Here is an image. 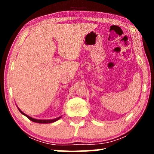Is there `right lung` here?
Wrapping results in <instances>:
<instances>
[{"label": "right lung", "mask_w": 154, "mask_h": 154, "mask_svg": "<svg viewBox=\"0 0 154 154\" xmlns=\"http://www.w3.org/2000/svg\"><path fill=\"white\" fill-rule=\"evenodd\" d=\"M18 109H19V111H20V112L22 113L23 115H24L25 116H26L29 120H31V121H33V122H35V123H53V122L57 121V120H59L60 119H61V118H62V116H60V117L56 118V119H50V120H38V119H33V118L30 117L28 115L25 114V113H23L22 111H21L19 108H18Z\"/></svg>", "instance_id": "add662e5"}]
</instances>
